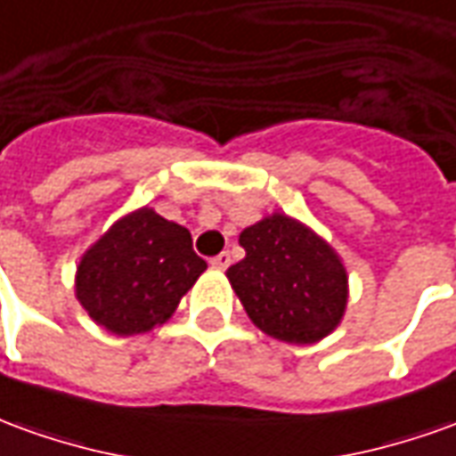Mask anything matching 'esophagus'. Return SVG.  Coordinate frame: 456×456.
Masks as SVG:
<instances>
[{
	"label": "esophagus",
	"instance_id": "esophagus-1",
	"mask_svg": "<svg viewBox=\"0 0 456 456\" xmlns=\"http://www.w3.org/2000/svg\"><path fill=\"white\" fill-rule=\"evenodd\" d=\"M209 264H212V269H217V272H224L229 264H232V256H229L227 251H222V254H217V256L209 261Z\"/></svg>",
	"mask_w": 456,
	"mask_h": 456
}]
</instances>
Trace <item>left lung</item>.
Segmentation results:
<instances>
[{"label": "left lung", "mask_w": 456, "mask_h": 456, "mask_svg": "<svg viewBox=\"0 0 456 456\" xmlns=\"http://www.w3.org/2000/svg\"><path fill=\"white\" fill-rule=\"evenodd\" d=\"M247 256L227 279L251 323L283 343L330 336L348 305V272L338 251L304 222L273 212L239 234Z\"/></svg>", "instance_id": "obj_1"}]
</instances>
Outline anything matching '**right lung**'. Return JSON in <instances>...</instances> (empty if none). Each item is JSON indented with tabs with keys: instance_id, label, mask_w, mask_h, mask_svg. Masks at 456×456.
<instances>
[{
	"instance_id": "obj_1",
	"label": "right lung",
	"mask_w": 456,
	"mask_h": 456,
	"mask_svg": "<svg viewBox=\"0 0 456 456\" xmlns=\"http://www.w3.org/2000/svg\"><path fill=\"white\" fill-rule=\"evenodd\" d=\"M205 269L190 229L140 207L84 251L73 289L91 321L108 333L138 336L170 321Z\"/></svg>"
}]
</instances>
